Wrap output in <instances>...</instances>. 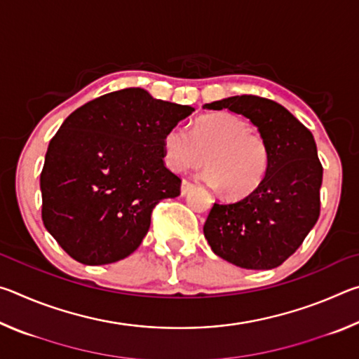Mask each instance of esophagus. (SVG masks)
Returning <instances> with one entry per match:
<instances>
[{"label": "esophagus", "mask_w": 359, "mask_h": 359, "mask_svg": "<svg viewBox=\"0 0 359 359\" xmlns=\"http://www.w3.org/2000/svg\"><path fill=\"white\" fill-rule=\"evenodd\" d=\"M194 188V184H191L190 180H184L182 182V187H180V193L182 194H187L190 190H193Z\"/></svg>", "instance_id": "1"}]
</instances>
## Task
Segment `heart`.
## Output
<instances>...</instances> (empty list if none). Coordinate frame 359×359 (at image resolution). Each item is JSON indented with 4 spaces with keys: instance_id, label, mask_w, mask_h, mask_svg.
<instances>
[{
    "instance_id": "obj_1",
    "label": "heart",
    "mask_w": 359,
    "mask_h": 359,
    "mask_svg": "<svg viewBox=\"0 0 359 359\" xmlns=\"http://www.w3.org/2000/svg\"><path fill=\"white\" fill-rule=\"evenodd\" d=\"M163 149L174 171L196 169L208 163L203 177L233 198L248 196L257 190L269 166L264 137L250 131L245 118L231 112L203 115L191 125V131L172 126Z\"/></svg>"
}]
</instances>
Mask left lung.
<instances>
[{"mask_svg": "<svg viewBox=\"0 0 359 359\" xmlns=\"http://www.w3.org/2000/svg\"><path fill=\"white\" fill-rule=\"evenodd\" d=\"M250 118L269 150V166L253 193L215 203L204 236L218 257L244 269H272L290 258L320 217L323 166L312 133L278 102L253 95L204 104Z\"/></svg>", "mask_w": 359, "mask_h": 359, "instance_id": "8db88e82", "label": "left lung"}]
</instances>
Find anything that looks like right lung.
<instances>
[{"mask_svg": "<svg viewBox=\"0 0 359 359\" xmlns=\"http://www.w3.org/2000/svg\"><path fill=\"white\" fill-rule=\"evenodd\" d=\"M193 111L144 88H123L63 121L41 172L42 222L71 258L109 264L141 245L155 205L180 194L163 141Z\"/></svg>", "mask_w": 359, "mask_h": 359, "instance_id": "1", "label": "right lung"}]
</instances>
